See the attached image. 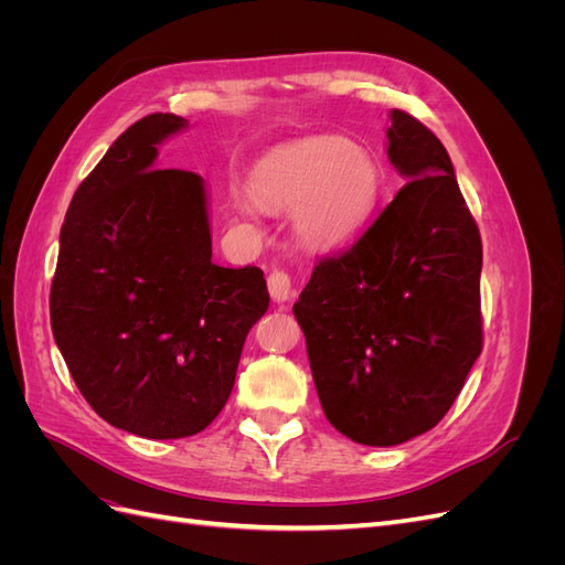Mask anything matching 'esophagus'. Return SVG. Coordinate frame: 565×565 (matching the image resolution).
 <instances>
[{
    "label": "esophagus",
    "instance_id": "34e87169",
    "mask_svg": "<svg viewBox=\"0 0 565 565\" xmlns=\"http://www.w3.org/2000/svg\"><path fill=\"white\" fill-rule=\"evenodd\" d=\"M268 292L273 301L278 303L289 301L292 299V278H289L285 270H273L268 276Z\"/></svg>",
    "mask_w": 565,
    "mask_h": 565
}]
</instances>
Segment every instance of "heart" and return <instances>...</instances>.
I'll use <instances>...</instances> for the list:
<instances>
[{
  "instance_id": "1",
  "label": "heart",
  "mask_w": 565,
  "mask_h": 565,
  "mask_svg": "<svg viewBox=\"0 0 565 565\" xmlns=\"http://www.w3.org/2000/svg\"><path fill=\"white\" fill-rule=\"evenodd\" d=\"M249 192L233 193L235 210L245 218L256 216V202L278 212L295 206L292 228L301 243L337 247L351 241L377 207L382 167L344 136H311L256 162Z\"/></svg>"
}]
</instances>
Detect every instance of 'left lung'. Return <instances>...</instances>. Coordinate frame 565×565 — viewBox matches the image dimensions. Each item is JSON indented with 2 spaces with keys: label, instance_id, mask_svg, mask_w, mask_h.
<instances>
[{
  "label": "left lung",
  "instance_id": "left-lung-1",
  "mask_svg": "<svg viewBox=\"0 0 565 565\" xmlns=\"http://www.w3.org/2000/svg\"><path fill=\"white\" fill-rule=\"evenodd\" d=\"M388 117L407 183L295 303L324 417L372 448L434 429L483 347V247L448 150L413 115Z\"/></svg>",
  "mask_w": 565,
  "mask_h": 565
}]
</instances>
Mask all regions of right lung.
Listing matches in <instances>:
<instances>
[{"label":"right lung","instance_id":"obj_1","mask_svg":"<svg viewBox=\"0 0 565 565\" xmlns=\"http://www.w3.org/2000/svg\"><path fill=\"white\" fill-rule=\"evenodd\" d=\"M185 127L172 113L146 115L79 183L49 299L82 396L117 429L156 440L214 422L270 301L262 268L212 262L204 179L156 164Z\"/></svg>","mask_w":565,"mask_h":565}]
</instances>
